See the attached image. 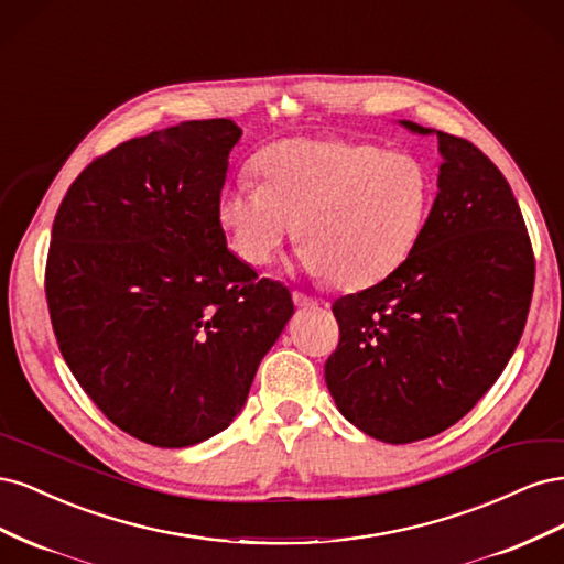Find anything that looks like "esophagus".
Wrapping results in <instances>:
<instances>
[{
	"mask_svg": "<svg viewBox=\"0 0 564 564\" xmlns=\"http://www.w3.org/2000/svg\"><path fill=\"white\" fill-rule=\"evenodd\" d=\"M294 303L299 305V308H317V301L313 299V296H308V294H303V292H294Z\"/></svg>",
	"mask_w": 564,
	"mask_h": 564,
	"instance_id": "34e87169",
	"label": "esophagus"
}]
</instances>
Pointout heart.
<instances>
[{
	"label": "heart",
	"mask_w": 564,
	"mask_h": 564,
	"mask_svg": "<svg viewBox=\"0 0 564 564\" xmlns=\"http://www.w3.org/2000/svg\"><path fill=\"white\" fill-rule=\"evenodd\" d=\"M253 169L261 185L235 183L218 199V224L251 268L275 261L296 224L311 275L362 289L409 259L431 212L429 169L406 152L294 139L265 148Z\"/></svg>",
	"instance_id": "heart-1"
}]
</instances>
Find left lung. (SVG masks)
Returning <instances> with one entry per match:
<instances>
[{"mask_svg": "<svg viewBox=\"0 0 564 564\" xmlns=\"http://www.w3.org/2000/svg\"><path fill=\"white\" fill-rule=\"evenodd\" d=\"M437 135L433 209L409 259L334 303L340 340L324 365L355 429L390 445L464 419L516 352L534 292V253L508 181L473 143Z\"/></svg>", "mask_w": 564, "mask_h": 564, "instance_id": "obj_1", "label": "left lung"}]
</instances>
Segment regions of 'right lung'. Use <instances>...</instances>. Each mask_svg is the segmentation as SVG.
Instances as JSON below:
<instances>
[{"instance_id":"1","label":"right lung","mask_w":564,"mask_h":564,"mask_svg":"<svg viewBox=\"0 0 564 564\" xmlns=\"http://www.w3.org/2000/svg\"><path fill=\"white\" fill-rule=\"evenodd\" d=\"M242 129L195 119L91 162L63 197L46 261L67 367L117 429L181 449L242 412L294 301L228 249L218 199Z\"/></svg>"}]
</instances>
